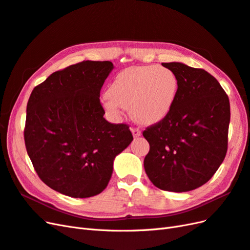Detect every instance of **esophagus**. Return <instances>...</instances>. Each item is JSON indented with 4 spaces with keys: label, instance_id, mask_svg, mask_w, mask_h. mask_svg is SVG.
I'll use <instances>...</instances> for the list:
<instances>
[{
    "label": "esophagus",
    "instance_id": "esophagus-1",
    "mask_svg": "<svg viewBox=\"0 0 250 250\" xmlns=\"http://www.w3.org/2000/svg\"><path fill=\"white\" fill-rule=\"evenodd\" d=\"M131 131H132V134L135 138L141 136V132L139 129H131Z\"/></svg>",
    "mask_w": 250,
    "mask_h": 250
}]
</instances>
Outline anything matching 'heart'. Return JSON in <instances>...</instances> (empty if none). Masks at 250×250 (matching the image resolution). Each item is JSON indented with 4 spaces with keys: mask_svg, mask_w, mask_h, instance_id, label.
<instances>
[{
    "mask_svg": "<svg viewBox=\"0 0 250 250\" xmlns=\"http://www.w3.org/2000/svg\"><path fill=\"white\" fill-rule=\"evenodd\" d=\"M179 90L173 70L167 67H131L116 75L102 105L113 119L121 117V108L130 110L137 124L160 123L172 111Z\"/></svg>",
    "mask_w": 250,
    "mask_h": 250,
    "instance_id": "1",
    "label": "heart"
}]
</instances>
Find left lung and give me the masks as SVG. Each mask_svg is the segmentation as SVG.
<instances>
[{"mask_svg": "<svg viewBox=\"0 0 250 250\" xmlns=\"http://www.w3.org/2000/svg\"><path fill=\"white\" fill-rule=\"evenodd\" d=\"M162 66L174 71L179 90L168 115L144 132L149 144L145 169L156 188L189 191L208 182L225 158L229 99L203 69L179 62Z\"/></svg>", "mask_w": 250, "mask_h": 250, "instance_id": "8db88e82", "label": "left lung"}]
</instances>
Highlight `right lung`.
I'll return each mask as SVG.
<instances>
[{
  "mask_svg": "<svg viewBox=\"0 0 250 250\" xmlns=\"http://www.w3.org/2000/svg\"><path fill=\"white\" fill-rule=\"evenodd\" d=\"M113 69L111 62L69 66L37 85L28 101V156L41 180L62 195L101 194L112 177L114 159L133 140L126 125L104 118L99 93Z\"/></svg>",
  "mask_w": 250,
  "mask_h": 250,
  "instance_id": "add662e5",
  "label": "right lung"
}]
</instances>
